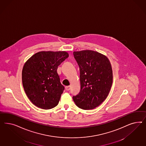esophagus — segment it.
<instances>
[{
    "instance_id": "34e87169",
    "label": "esophagus",
    "mask_w": 146,
    "mask_h": 146,
    "mask_svg": "<svg viewBox=\"0 0 146 146\" xmlns=\"http://www.w3.org/2000/svg\"><path fill=\"white\" fill-rule=\"evenodd\" d=\"M70 89H71V87H70V86H66V87H65V89L67 91L70 90Z\"/></svg>"
}]
</instances>
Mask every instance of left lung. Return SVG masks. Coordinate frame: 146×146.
Wrapping results in <instances>:
<instances>
[{
	"label": "left lung",
	"instance_id": "left-lung-1",
	"mask_svg": "<svg viewBox=\"0 0 146 146\" xmlns=\"http://www.w3.org/2000/svg\"><path fill=\"white\" fill-rule=\"evenodd\" d=\"M80 68L81 89L73 96L76 106L91 110L99 106L108 96L112 84L110 62L106 56L92 50L73 52Z\"/></svg>",
	"mask_w": 146,
	"mask_h": 146
}]
</instances>
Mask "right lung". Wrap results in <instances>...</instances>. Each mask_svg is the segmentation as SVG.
Instances as JSON below:
<instances>
[{
  "label": "right lung",
  "instance_id": "right-lung-1",
  "mask_svg": "<svg viewBox=\"0 0 146 146\" xmlns=\"http://www.w3.org/2000/svg\"><path fill=\"white\" fill-rule=\"evenodd\" d=\"M68 57L65 51H40L25 64L22 84L27 96L35 106L50 109L57 106L64 90L58 66Z\"/></svg>",
  "mask_w": 146,
  "mask_h": 146
}]
</instances>
